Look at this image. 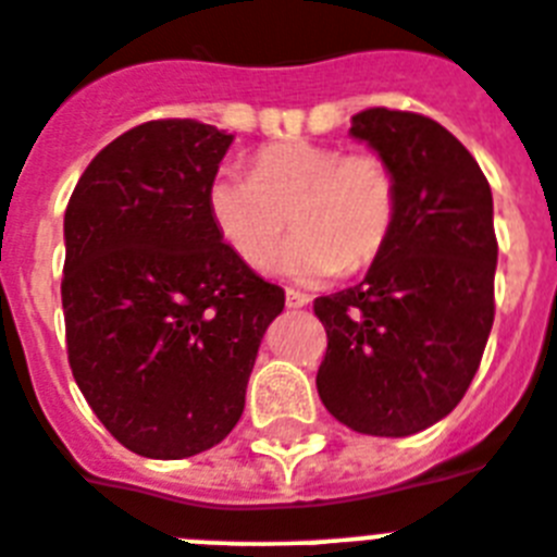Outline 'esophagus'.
Listing matches in <instances>:
<instances>
[{"label": "esophagus", "instance_id": "esophagus-1", "mask_svg": "<svg viewBox=\"0 0 557 557\" xmlns=\"http://www.w3.org/2000/svg\"><path fill=\"white\" fill-rule=\"evenodd\" d=\"M284 301H287L289 310H301V307H307V304H310V296H307V293H301V289H287V293H284Z\"/></svg>", "mask_w": 557, "mask_h": 557}]
</instances>
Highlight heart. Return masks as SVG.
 I'll return each mask as SVG.
<instances>
[{
    "instance_id": "1",
    "label": "heart",
    "mask_w": 557,
    "mask_h": 557,
    "mask_svg": "<svg viewBox=\"0 0 557 557\" xmlns=\"http://www.w3.org/2000/svg\"><path fill=\"white\" fill-rule=\"evenodd\" d=\"M206 202L220 239L253 270L275 259L293 220L298 233L282 273L321 282L380 259L397 225L400 188L377 151L346 154L330 143L284 140L256 151L250 177L222 169Z\"/></svg>"
}]
</instances>
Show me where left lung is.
Returning <instances> with one entry per match:
<instances>
[{
    "label": "left lung",
    "instance_id": "1",
    "mask_svg": "<svg viewBox=\"0 0 557 557\" xmlns=\"http://www.w3.org/2000/svg\"><path fill=\"white\" fill-rule=\"evenodd\" d=\"M349 132L388 160L400 211L363 282L312 304L326 330L315 386L351 431L411 436L459 406L482 363L496 315L493 194L431 117L372 107Z\"/></svg>",
    "mask_w": 557,
    "mask_h": 557
}]
</instances>
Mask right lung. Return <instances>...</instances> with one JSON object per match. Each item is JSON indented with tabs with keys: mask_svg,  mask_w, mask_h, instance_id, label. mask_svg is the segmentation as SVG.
<instances>
[{
	"mask_svg": "<svg viewBox=\"0 0 557 557\" xmlns=\"http://www.w3.org/2000/svg\"><path fill=\"white\" fill-rule=\"evenodd\" d=\"M231 140L191 117L140 123L92 157L66 202L70 369L109 434L149 459H185L231 434L284 310V289L208 216Z\"/></svg>",
	"mask_w": 557,
	"mask_h": 557,
	"instance_id": "1",
	"label": "right lung"
}]
</instances>
